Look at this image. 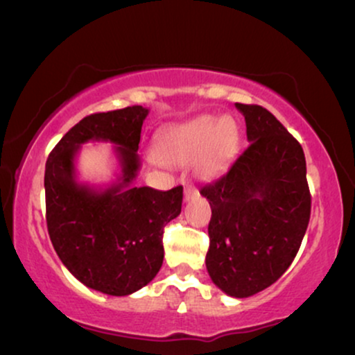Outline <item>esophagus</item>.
<instances>
[{
  "instance_id": "obj_1",
  "label": "esophagus",
  "mask_w": 355,
  "mask_h": 355,
  "mask_svg": "<svg viewBox=\"0 0 355 355\" xmlns=\"http://www.w3.org/2000/svg\"><path fill=\"white\" fill-rule=\"evenodd\" d=\"M194 196H197V189L194 186H187L184 189V199L191 200Z\"/></svg>"
}]
</instances>
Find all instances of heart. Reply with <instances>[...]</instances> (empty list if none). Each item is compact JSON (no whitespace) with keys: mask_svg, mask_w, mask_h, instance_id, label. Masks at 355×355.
Masks as SVG:
<instances>
[{"mask_svg":"<svg viewBox=\"0 0 355 355\" xmlns=\"http://www.w3.org/2000/svg\"><path fill=\"white\" fill-rule=\"evenodd\" d=\"M238 141L236 122L232 117L204 116L171 128L161 137L158 151L161 159L173 164L200 161V171L209 176L233 153Z\"/></svg>","mask_w":355,"mask_h":355,"instance_id":"1","label":"heart"}]
</instances>
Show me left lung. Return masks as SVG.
<instances>
[{
  "mask_svg": "<svg viewBox=\"0 0 355 355\" xmlns=\"http://www.w3.org/2000/svg\"><path fill=\"white\" fill-rule=\"evenodd\" d=\"M248 148L200 194L211 209L205 266L230 297L272 285L300 250L311 211L302 145L268 109L239 104Z\"/></svg>",
  "mask_w": 355,
  "mask_h": 355,
  "instance_id": "8db88e82",
  "label": "left lung"
}]
</instances>
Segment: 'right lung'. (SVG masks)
I'll return each instance as SVG.
<instances>
[{
  "label": "right lung",
  "mask_w": 355,
  "mask_h": 355,
  "mask_svg": "<svg viewBox=\"0 0 355 355\" xmlns=\"http://www.w3.org/2000/svg\"><path fill=\"white\" fill-rule=\"evenodd\" d=\"M141 105L91 114L71 127L45 164V218L52 245L65 268L85 284L114 297L130 295L163 264V230L181 214L182 186L169 191L135 187ZM86 141L117 144L123 176L94 189L76 181L74 158Z\"/></svg>",
  "instance_id": "obj_1"
}]
</instances>
